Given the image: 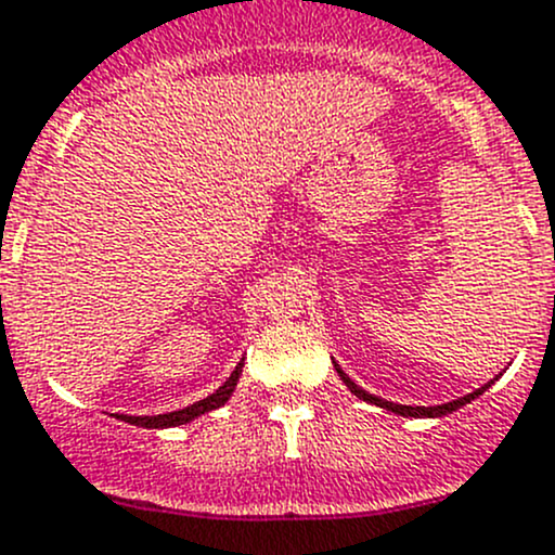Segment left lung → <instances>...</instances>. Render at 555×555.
<instances>
[{"label": "left lung", "instance_id": "1", "mask_svg": "<svg viewBox=\"0 0 555 555\" xmlns=\"http://www.w3.org/2000/svg\"><path fill=\"white\" fill-rule=\"evenodd\" d=\"M332 364H335L337 375H340V380L346 383V388L351 390V393L356 396V399L366 401V404L380 406V410H388V412H393V415H401V417H444V415H452V412H457L460 406L470 404V401L478 399V396H481L483 390H487L489 385H492V383L498 380V377H500V375H498V377H494V380H489L487 385H481V388H476L474 393L460 396V399L447 401V404H436V406H410V404H396V401H385V399H380V396H375V393H370V390L359 388V385H356V383L351 380V377H348L346 372L340 370V364H337V361H332Z\"/></svg>", "mask_w": 555, "mask_h": 555}]
</instances>
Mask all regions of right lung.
I'll return each instance as SVG.
<instances>
[{"label": "right lung", "instance_id": "add662e5", "mask_svg": "<svg viewBox=\"0 0 555 555\" xmlns=\"http://www.w3.org/2000/svg\"><path fill=\"white\" fill-rule=\"evenodd\" d=\"M242 366H244V359L238 361L236 370L231 372V377L220 385L215 393H209L207 399L202 401H194L191 406H183V410H175V412H167V415H143V417H132V415H116V420H125V423L130 425H140V428H175V425H185L191 423V420L207 415V412L218 410V406H223L225 401L231 399V393L236 390V383L238 377H242Z\"/></svg>", "mask_w": 555, "mask_h": 555}]
</instances>
